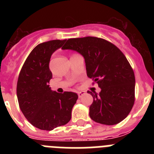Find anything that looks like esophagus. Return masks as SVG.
Segmentation results:
<instances>
[{
	"instance_id": "34e87169",
	"label": "esophagus",
	"mask_w": 154,
	"mask_h": 154,
	"mask_svg": "<svg viewBox=\"0 0 154 154\" xmlns=\"http://www.w3.org/2000/svg\"><path fill=\"white\" fill-rule=\"evenodd\" d=\"M84 94H85V92H78V96H79V98H81L82 96H83Z\"/></svg>"
}]
</instances>
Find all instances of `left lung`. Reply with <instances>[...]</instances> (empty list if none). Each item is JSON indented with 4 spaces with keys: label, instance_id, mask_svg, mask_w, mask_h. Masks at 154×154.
Masks as SVG:
<instances>
[{
    "label": "left lung",
    "instance_id": "1",
    "mask_svg": "<svg viewBox=\"0 0 154 154\" xmlns=\"http://www.w3.org/2000/svg\"><path fill=\"white\" fill-rule=\"evenodd\" d=\"M62 48L80 53L87 76L101 88L99 94L88 91L93 97L91 119L104 125L123 121L135 101V75L124 54L111 42L90 36L68 39Z\"/></svg>",
    "mask_w": 154,
    "mask_h": 154
}]
</instances>
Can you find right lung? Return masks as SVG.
<instances>
[{
	"label": "right lung",
	"instance_id": "obj_1",
	"mask_svg": "<svg viewBox=\"0 0 154 154\" xmlns=\"http://www.w3.org/2000/svg\"><path fill=\"white\" fill-rule=\"evenodd\" d=\"M65 40H51L38 45L23 65L17 83V96L21 112L31 125L42 130H52L70 121L78 95L51 90L52 73L49 62L52 53Z\"/></svg>",
	"mask_w": 154,
	"mask_h": 154
}]
</instances>
